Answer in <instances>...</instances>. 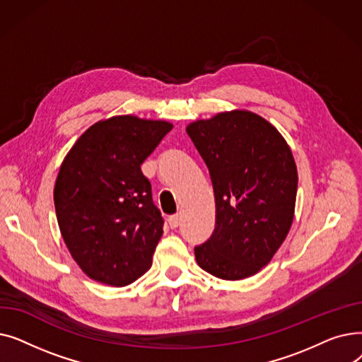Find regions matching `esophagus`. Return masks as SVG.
I'll list each match as a JSON object with an SVG mask.
<instances>
[{"mask_svg": "<svg viewBox=\"0 0 362 362\" xmlns=\"http://www.w3.org/2000/svg\"><path fill=\"white\" fill-rule=\"evenodd\" d=\"M180 221H182V218H180V216H179V214H176V216H171V217L168 218V224H170L171 229H177V227L180 226Z\"/></svg>", "mask_w": 362, "mask_h": 362, "instance_id": "1", "label": "esophagus"}]
</instances>
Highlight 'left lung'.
<instances>
[{
    "instance_id": "1",
    "label": "left lung",
    "mask_w": 362,
    "mask_h": 362,
    "mask_svg": "<svg viewBox=\"0 0 362 362\" xmlns=\"http://www.w3.org/2000/svg\"><path fill=\"white\" fill-rule=\"evenodd\" d=\"M210 171L216 229L195 246L201 269L224 280L267 265L293 220L298 171L276 127L250 111L220 112L186 127Z\"/></svg>"
}]
</instances>
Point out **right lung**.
Instances as JSON below:
<instances>
[{
	"mask_svg": "<svg viewBox=\"0 0 362 362\" xmlns=\"http://www.w3.org/2000/svg\"><path fill=\"white\" fill-rule=\"evenodd\" d=\"M171 127L112 117L90 126L64 158L54 187L57 220L90 279L122 288L149 270L164 220L141 164Z\"/></svg>",
	"mask_w": 362,
	"mask_h": 362,
	"instance_id": "right-lung-1",
	"label": "right lung"
}]
</instances>
